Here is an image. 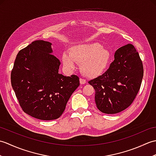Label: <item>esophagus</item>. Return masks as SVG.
<instances>
[{
  "instance_id": "esophagus-1",
  "label": "esophagus",
  "mask_w": 156,
  "mask_h": 156,
  "mask_svg": "<svg viewBox=\"0 0 156 156\" xmlns=\"http://www.w3.org/2000/svg\"><path fill=\"white\" fill-rule=\"evenodd\" d=\"M80 83L81 84H84L87 83V81H86L85 79L80 78Z\"/></svg>"
}]
</instances>
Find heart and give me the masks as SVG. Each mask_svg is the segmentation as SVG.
Wrapping results in <instances>:
<instances>
[{"label":"heart","mask_w":156,"mask_h":156,"mask_svg":"<svg viewBox=\"0 0 156 156\" xmlns=\"http://www.w3.org/2000/svg\"><path fill=\"white\" fill-rule=\"evenodd\" d=\"M109 59L107 50L97 43L79 44L73 46L69 54L62 55V61L69 69L76 67V63L80 64L82 74L89 77L97 76L107 67Z\"/></svg>","instance_id":"heart-1"}]
</instances>
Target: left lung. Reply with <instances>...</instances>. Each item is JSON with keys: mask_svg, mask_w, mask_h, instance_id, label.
I'll return each mask as SVG.
<instances>
[{"mask_svg": "<svg viewBox=\"0 0 156 156\" xmlns=\"http://www.w3.org/2000/svg\"><path fill=\"white\" fill-rule=\"evenodd\" d=\"M143 76V63L134 46L129 44L119 48L107 70L88 81L95 90L98 110L116 114L129 107L136 98Z\"/></svg>", "mask_w": 156, "mask_h": 156, "instance_id": "left-lung-1", "label": "left lung"}]
</instances>
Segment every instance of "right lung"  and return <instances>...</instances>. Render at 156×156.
<instances>
[{
	"label": "right lung",
	"instance_id": "obj_1",
	"mask_svg": "<svg viewBox=\"0 0 156 156\" xmlns=\"http://www.w3.org/2000/svg\"><path fill=\"white\" fill-rule=\"evenodd\" d=\"M51 45L36 40L21 49L11 74L12 87L22 110L44 121L60 117L80 85L76 75L59 74L60 61L51 54Z\"/></svg>",
	"mask_w": 156,
	"mask_h": 156
}]
</instances>
